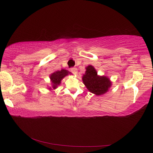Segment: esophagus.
I'll return each mask as SVG.
<instances>
[{
	"mask_svg": "<svg viewBox=\"0 0 153 153\" xmlns=\"http://www.w3.org/2000/svg\"><path fill=\"white\" fill-rule=\"evenodd\" d=\"M70 71L72 74L76 75L77 74V69L76 68H70Z\"/></svg>",
	"mask_w": 153,
	"mask_h": 153,
	"instance_id": "esophagus-1",
	"label": "esophagus"
}]
</instances>
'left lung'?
Masks as SVG:
<instances>
[{
  "label": "left lung",
  "mask_w": 153,
  "mask_h": 153,
  "mask_svg": "<svg viewBox=\"0 0 153 153\" xmlns=\"http://www.w3.org/2000/svg\"><path fill=\"white\" fill-rule=\"evenodd\" d=\"M82 80L87 89L96 95H101L106 93L112 85L109 78L106 76H100L91 65L86 68Z\"/></svg>",
  "instance_id": "1"
}]
</instances>
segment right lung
Returning <instances> with one entry per match:
<instances>
[{"mask_svg": "<svg viewBox=\"0 0 153 153\" xmlns=\"http://www.w3.org/2000/svg\"><path fill=\"white\" fill-rule=\"evenodd\" d=\"M69 74H71L70 71L64 69H62L60 71H56L52 74L50 76V79L52 83V88L50 87L48 89H56V87L60 84L61 80Z\"/></svg>", "mask_w": 153, "mask_h": 153, "instance_id": "obj_1", "label": "right lung"}]
</instances>
